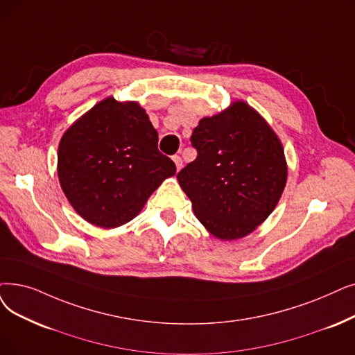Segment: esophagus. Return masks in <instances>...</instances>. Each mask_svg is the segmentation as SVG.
Returning a JSON list of instances; mask_svg holds the SVG:
<instances>
[{
	"mask_svg": "<svg viewBox=\"0 0 355 355\" xmlns=\"http://www.w3.org/2000/svg\"><path fill=\"white\" fill-rule=\"evenodd\" d=\"M173 161L175 162V166H177V171H180V169H181V166H182V159H181V157H178V155H174V157H173Z\"/></svg>",
	"mask_w": 355,
	"mask_h": 355,
	"instance_id": "obj_1",
	"label": "esophagus"
}]
</instances>
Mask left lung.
Wrapping results in <instances>:
<instances>
[{
    "label": "left lung",
    "instance_id": "1",
    "mask_svg": "<svg viewBox=\"0 0 355 355\" xmlns=\"http://www.w3.org/2000/svg\"><path fill=\"white\" fill-rule=\"evenodd\" d=\"M197 158L177 174L196 218L219 239L251 234L279 203L284 150L266 120L243 103L200 120L190 137Z\"/></svg>",
    "mask_w": 355,
    "mask_h": 355
}]
</instances>
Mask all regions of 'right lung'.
<instances>
[{"mask_svg": "<svg viewBox=\"0 0 355 355\" xmlns=\"http://www.w3.org/2000/svg\"><path fill=\"white\" fill-rule=\"evenodd\" d=\"M174 174L142 107L112 97L76 120L58 149L60 187L76 213L100 227L132 220Z\"/></svg>", "mask_w": 355, "mask_h": 355, "instance_id": "add662e5", "label": "right lung"}]
</instances>
